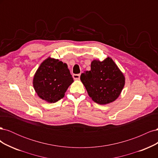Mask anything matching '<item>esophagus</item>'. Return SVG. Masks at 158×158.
<instances>
[{"label":"esophagus","mask_w":158,"mask_h":158,"mask_svg":"<svg viewBox=\"0 0 158 158\" xmlns=\"http://www.w3.org/2000/svg\"><path fill=\"white\" fill-rule=\"evenodd\" d=\"M73 78L74 80H79L80 78V74H73Z\"/></svg>","instance_id":"1"}]
</instances>
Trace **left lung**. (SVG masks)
<instances>
[{
  "instance_id": "obj_1",
  "label": "left lung",
  "mask_w": 158,
  "mask_h": 158,
  "mask_svg": "<svg viewBox=\"0 0 158 158\" xmlns=\"http://www.w3.org/2000/svg\"><path fill=\"white\" fill-rule=\"evenodd\" d=\"M80 80L89 96L100 105L115 101L125 84V76L110 57L103 61L94 60L91 70L81 74Z\"/></svg>"
}]
</instances>
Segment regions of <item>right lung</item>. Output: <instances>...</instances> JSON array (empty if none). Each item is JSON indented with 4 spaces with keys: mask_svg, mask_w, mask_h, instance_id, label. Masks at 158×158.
<instances>
[{
    "mask_svg": "<svg viewBox=\"0 0 158 158\" xmlns=\"http://www.w3.org/2000/svg\"><path fill=\"white\" fill-rule=\"evenodd\" d=\"M73 82L67 64L48 57L35 72L33 85L41 99L48 103H55L64 96Z\"/></svg>",
    "mask_w": 158,
    "mask_h": 158,
    "instance_id": "add662e5",
    "label": "right lung"
}]
</instances>
